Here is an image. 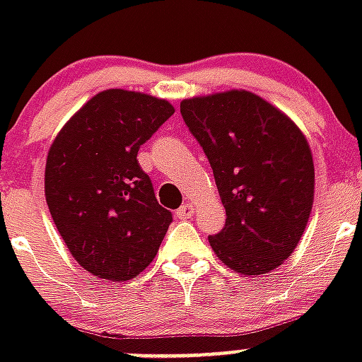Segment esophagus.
<instances>
[{"instance_id":"esophagus-1","label":"esophagus","mask_w":362,"mask_h":362,"mask_svg":"<svg viewBox=\"0 0 362 362\" xmlns=\"http://www.w3.org/2000/svg\"><path fill=\"white\" fill-rule=\"evenodd\" d=\"M193 212H195V210H193V204L186 203V204H182L180 209L176 210V216H178L180 220H187V218H192Z\"/></svg>"}]
</instances>
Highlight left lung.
I'll return each instance as SVG.
<instances>
[{"label":"left lung","mask_w":362,"mask_h":362,"mask_svg":"<svg viewBox=\"0 0 362 362\" xmlns=\"http://www.w3.org/2000/svg\"><path fill=\"white\" fill-rule=\"evenodd\" d=\"M182 118L203 148L226 206L209 242L235 272L267 274L297 247L314 203V159L274 105L246 90L184 99Z\"/></svg>","instance_id":"left-lung-1"}]
</instances>
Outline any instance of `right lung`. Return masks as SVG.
I'll list each match as a JSON object with an SVG mask.
<instances>
[{"label":"right lung","mask_w":362,"mask_h":362,"mask_svg":"<svg viewBox=\"0 0 362 362\" xmlns=\"http://www.w3.org/2000/svg\"><path fill=\"white\" fill-rule=\"evenodd\" d=\"M173 115L165 99L105 90L54 139L45 169L48 210L90 274L133 280L156 257L173 214L158 203L136 153Z\"/></svg>","instance_id":"1"}]
</instances>
